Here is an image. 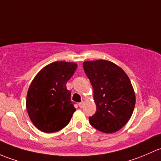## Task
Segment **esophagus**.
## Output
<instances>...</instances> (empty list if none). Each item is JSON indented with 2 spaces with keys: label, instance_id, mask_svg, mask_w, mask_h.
Instances as JSON below:
<instances>
[{
  "label": "esophagus",
  "instance_id": "esophagus-1",
  "mask_svg": "<svg viewBox=\"0 0 161 161\" xmlns=\"http://www.w3.org/2000/svg\"><path fill=\"white\" fill-rule=\"evenodd\" d=\"M84 102H80V103H79V106H80V108H82L83 106H84Z\"/></svg>",
  "mask_w": 161,
  "mask_h": 161
}]
</instances>
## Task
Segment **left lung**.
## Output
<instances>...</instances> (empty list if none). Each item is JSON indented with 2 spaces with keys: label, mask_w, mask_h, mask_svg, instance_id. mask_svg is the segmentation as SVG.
I'll list each match as a JSON object with an SVG mask.
<instances>
[{
  "label": "left lung",
  "mask_w": 161,
  "mask_h": 161,
  "mask_svg": "<svg viewBox=\"0 0 161 161\" xmlns=\"http://www.w3.org/2000/svg\"><path fill=\"white\" fill-rule=\"evenodd\" d=\"M84 72L94 89L97 111L89 122L94 128L112 133L130 120L136 104L131 81L121 67L105 59L85 61Z\"/></svg>",
  "instance_id": "1"
}]
</instances>
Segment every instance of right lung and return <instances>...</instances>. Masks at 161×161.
<instances>
[{
	"label": "right lung",
	"instance_id": "right-lung-1",
	"mask_svg": "<svg viewBox=\"0 0 161 161\" xmlns=\"http://www.w3.org/2000/svg\"><path fill=\"white\" fill-rule=\"evenodd\" d=\"M77 67L75 63L56 61L43 67L31 81L26 108L38 130L52 133L62 130L69 122L76 108L66 84Z\"/></svg>",
	"mask_w": 161,
	"mask_h": 161
}]
</instances>
